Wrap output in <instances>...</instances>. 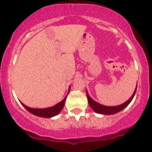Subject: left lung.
<instances>
[{"label": "left lung", "instance_id": "8db88e82", "mask_svg": "<svg viewBox=\"0 0 152 152\" xmlns=\"http://www.w3.org/2000/svg\"><path fill=\"white\" fill-rule=\"evenodd\" d=\"M136 91H137V86L134 91V93H133V95L131 96V97L127 100V101H126L123 104H120V105H119V106H104V105H102V104L99 103V102H96L95 100H93L91 97H90L88 93L87 90H86V94H87V98H88V104H89V106H91V109H92V110H94V112H96V113L104 114V115H113V114H116L118 112H120L121 110H123L124 109H125L126 106H128L129 104L130 103V102L132 101V99H134V97Z\"/></svg>", "mask_w": 152, "mask_h": 152}]
</instances>
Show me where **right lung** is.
I'll list each match as a JSON object with an SVG mask.
<instances>
[{
	"mask_svg": "<svg viewBox=\"0 0 152 152\" xmlns=\"http://www.w3.org/2000/svg\"><path fill=\"white\" fill-rule=\"evenodd\" d=\"M70 89H71V86H69L67 95H68L69 91H70ZM67 95L65 96L64 99L62 101L58 102L57 104H56L55 106L48 108H43V109H35V108H31L26 106V105L22 103V102H21V103H22V105L24 107L26 108V110H28L30 113L33 114L35 116H39V117H43V118H51L53 116H56V115H58V114L61 113V111L62 110L64 106L65 101H66Z\"/></svg>",
	"mask_w": 152,
	"mask_h": 152,
	"instance_id": "add662e5",
	"label": "right lung"
}]
</instances>
